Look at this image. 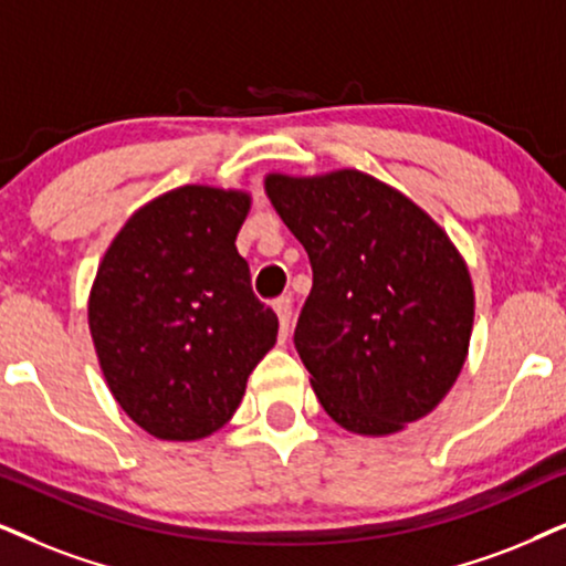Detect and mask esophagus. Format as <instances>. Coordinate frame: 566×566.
I'll return each mask as SVG.
<instances>
[{"instance_id":"1","label":"esophagus","mask_w":566,"mask_h":566,"mask_svg":"<svg viewBox=\"0 0 566 566\" xmlns=\"http://www.w3.org/2000/svg\"><path fill=\"white\" fill-rule=\"evenodd\" d=\"M274 311H276V316H279V328H282V339H287V336H290V324H292V300L290 297L276 300Z\"/></svg>"}]
</instances>
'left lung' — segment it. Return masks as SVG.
I'll return each instance as SVG.
<instances>
[{
  "mask_svg": "<svg viewBox=\"0 0 566 566\" xmlns=\"http://www.w3.org/2000/svg\"><path fill=\"white\" fill-rule=\"evenodd\" d=\"M263 190L311 259L295 347L328 418L391 436L433 412L468 360L475 318L452 238L360 169L269 171Z\"/></svg>",
  "mask_w": 566,
  "mask_h": 566,
  "instance_id": "1",
  "label": "left lung"
}]
</instances>
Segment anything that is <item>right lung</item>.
<instances>
[{
  "instance_id": "1",
  "label": "right lung",
  "mask_w": 566,
  "mask_h": 566,
  "mask_svg": "<svg viewBox=\"0 0 566 566\" xmlns=\"http://www.w3.org/2000/svg\"><path fill=\"white\" fill-rule=\"evenodd\" d=\"M248 190L180 185L140 206L106 248L88 328L112 397L164 441L230 423L279 321L238 253Z\"/></svg>"
}]
</instances>
